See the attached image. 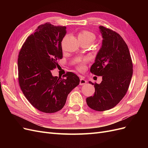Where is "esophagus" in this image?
<instances>
[{
  "instance_id": "esophagus-1",
  "label": "esophagus",
  "mask_w": 148,
  "mask_h": 148,
  "mask_svg": "<svg viewBox=\"0 0 148 148\" xmlns=\"http://www.w3.org/2000/svg\"><path fill=\"white\" fill-rule=\"evenodd\" d=\"M86 82H87V81L83 77H80V82H79L80 85H83V84H86Z\"/></svg>"
}]
</instances>
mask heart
Here are the masks:
<instances>
[{"instance_id": "obj_1", "label": "heart", "mask_w": 148, "mask_h": 148, "mask_svg": "<svg viewBox=\"0 0 148 148\" xmlns=\"http://www.w3.org/2000/svg\"><path fill=\"white\" fill-rule=\"evenodd\" d=\"M96 38L95 34L89 31L83 30L78 33V39L80 42H87L91 44ZM87 62L86 59L82 60H78L76 64V67L79 70H83L84 69V64Z\"/></svg>"}]
</instances>
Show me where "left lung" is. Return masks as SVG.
<instances>
[{"label": "left lung", "mask_w": 148, "mask_h": 148, "mask_svg": "<svg viewBox=\"0 0 148 148\" xmlns=\"http://www.w3.org/2000/svg\"><path fill=\"white\" fill-rule=\"evenodd\" d=\"M103 38L91 73L102 76L100 84L93 83L95 92L86 98L91 109L97 111L109 110L117 106L126 95L133 75V64L127 44L121 36L109 28L100 26Z\"/></svg>", "instance_id": "1"}]
</instances>
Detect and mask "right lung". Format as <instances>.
Returning a JSON list of instances; mask_svg holds the SVG:
<instances>
[{
    "instance_id": "right-lung-1",
    "label": "right lung",
    "mask_w": 148,
    "mask_h": 148,
    "mask_svg": "<svg viewBox=\"0 0 148 148\" xmlns=\"http://www.w3.org/2000/svg\"><path fill=\"white\" fill-rule=\"evenodd\" d=\"M66 27L50 23L39 25L26 39L18 58V83L26 99L39 111L54 113L65 104L67 96L79 83L71 71L53 77L51 70L62 59V41Z\"/></svg>"
}]
</instances>
